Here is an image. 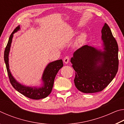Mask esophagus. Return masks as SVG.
I'll return each mask as SVG.
<instances>
[{
	"label": "esophagus",
	"mask_w": 124,
	"mask_h": 124,
	"mask_svg": "<svg viewBox=\"0 0 124 124\" xmlns=\"http://www.w3.org/2000/svg\"><path fill=\"white\" fill-rule=\"evenodd\" d=\"M63 62L64 63H66V64L70 62V57L68 56H66V57H65L63 59Z\"/></svg>",
	"instance_id": "obj_1"
}]
</instances>
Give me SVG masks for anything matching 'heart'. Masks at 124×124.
Here are the masks:
<instances>
[{
    "label": "heart",
    "mask_w": 124,
    "mask_h": 124,
    "mask_svg": "<svg viewBox=\"0 0 124 124\" xmlns=\"http://www.w3.org/2000/svg\"><path fill=\"white\" fill-rule=\"evenodd\" d=\"M86 39V34L85 33L83 32L80 34L77 37L75 41V44L77 46H79L84 43Z\"/></svg>",
    "instance_id": "b5f03b06"
}]
</instances>
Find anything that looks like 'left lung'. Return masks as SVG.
<instances>
[{
  "mask_svg": "<svg viewBox=\"0 0 124 124\" xmlns=\"http://www.w3.org/2000/svg\"><path fill=\"white\" fill-rule=\"evenodd\" d=\"M101 33L103 50L84 45L75 51L71 58L75 71V85L84 93L102 91L113 80L118 70V45L106 23Z\"/></svg>",
  "mask_w": 124,
  "mask_h": 124,
  "instance_id": "left-lung-1",
  "label": "left lung"
}]
</instances>
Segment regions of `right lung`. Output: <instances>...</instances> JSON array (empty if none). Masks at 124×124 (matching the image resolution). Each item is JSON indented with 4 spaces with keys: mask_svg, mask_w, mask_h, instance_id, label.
<instances>
[{
    "mask_svg": "<svg viewBox=\"0 0 124 124\" xmlns=\"http://www.w3.org/2000/svg\"><path fill=\"white\" fill-rule=\"evenodd\" d=\"M20 29V27L18 26L15 29L14 32L10 35L8 44L4 51V61L6 64L10 81L15 89L27 97L33 100H40L44 98L49 96L51 92L56 75L58 70L63 66V61L62 60H56L49 63L47 65L42 75V84L40 87L27 86L18 82L12 76L10 72L9 63V55L14 34Z\"/></svg>",
    "mask_w": 124,
    "mask_h": 124,
    "instance_id": "1",
    "label": "right lung"
}]
</instances>
